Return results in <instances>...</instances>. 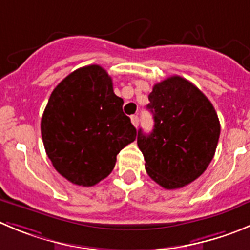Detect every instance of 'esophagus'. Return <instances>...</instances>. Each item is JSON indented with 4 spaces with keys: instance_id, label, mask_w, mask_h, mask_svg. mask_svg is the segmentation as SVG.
<instances>
[{
    "instance_id": "34e87169",
    "label": "esophagus",
    "mask_w": 250,
    "mask_h": 250,
    "mask_svg": "<svg viewBox=\"0 0 250 250\" xmlns=\"http://www.w3.org/2000/svg\"><path fill=\"white\" fill-rule=\"evenodd\" d=\"M130 121H132V125H134V127H138V125H139V117H138V116H132V117H130Z\"/></svg>"
}]
</instances>
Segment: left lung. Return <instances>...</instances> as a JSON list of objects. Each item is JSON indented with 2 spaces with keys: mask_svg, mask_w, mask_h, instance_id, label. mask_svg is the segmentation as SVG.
Returning <instances> with one entry per match:
<instances>
[{
  "mask_svg": "<svg viewBox=\"0 0 250 250\" xmlns=\"http://www.w3.org/2000/svg\"><path fill=\"white\" fill-rule=\"evenodd\" d=\"M146 108L153 113L150 134L138 130L146 170L167 190L180 188L201 176L213 159L221 125L204 93L181 76L154 85Z\"/></svg>",
  "mask_w": 250,
  "mask_h": 250,
  "instance_id": "8db88e82",
  "label": "left lung"
}]
</instances>
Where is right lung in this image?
Returning a JSON list of instances; mask_svg holds the SVG:
<instances>
[{
    "label": "right lung",
    "instance_id": "obj_1",
    "mask_svg": "<svg viewBox=\"0 0 250 250\" xmlns=\"http://www.w3.org/2000/svg\"><path fill=\"white\" fill-rule=\"evenodd\" d=\"M122 106L100 65L75 70L54 88L42 117V138L66 180L88 188L111 174L117 154L137 137Z\"/></svg>",
    "mask_w": 250,
    "mask_h": 250
}]
</instances>
